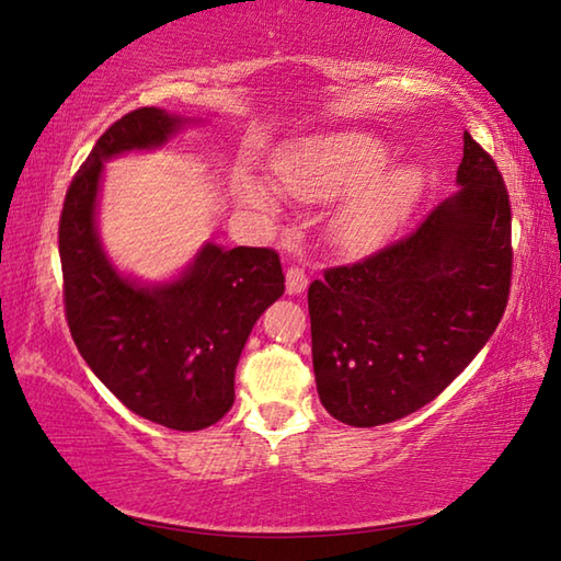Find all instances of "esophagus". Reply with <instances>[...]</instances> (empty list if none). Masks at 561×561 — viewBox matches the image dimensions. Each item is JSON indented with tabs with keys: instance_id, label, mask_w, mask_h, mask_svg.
Here are the masks:
<instances>
[{
	"instance_id": "1",
	"label": "esophagus",
	"mask_w": 561,
	"mask_h": 561,
	"mask_svg": "<svg viewBox=\"0 0 561 561\" xmlns=\"http://www.w3.org/2000/svg\"><path fill=\"white\" fill-rule=\"evenodd\" d=\"M307 284H309V279H307V274H304V270H299V267L287 270V294L289 297H299V294L307 291Z\"/></svg>"
}]
</instances>
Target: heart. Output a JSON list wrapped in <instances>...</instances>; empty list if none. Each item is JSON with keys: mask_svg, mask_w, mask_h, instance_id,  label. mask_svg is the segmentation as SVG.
<instances>
[{"mask_svg": "<svg viewBox=\"0 0 561 561\" xmlns=\"http://www.w3.org/2000/svg\"><path fill=\"white\" fill-rule=\"evenodd\" d=\"M386 144L368 133H334L291 144L272 163L282 190L301 201H334L348 195L331 220L334 240L348 252L381 247L421 201L423 173L415 165L388 163ZM234 195L267 217L282 213V197L267 180L237 173Z\"/></svg>", "mask_w": 561, "mask_h": 561, "instance_id": "heart-1", "label": "heart"}]
</instances>
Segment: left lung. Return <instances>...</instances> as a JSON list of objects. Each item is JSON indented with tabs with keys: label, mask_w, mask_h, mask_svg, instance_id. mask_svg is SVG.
<instances>
[{
	"label": "left lung",
	"mask_w": 561,
	"mask_h": 561,
	"mask_svg": "<svg viewBox=\"0 0 561 561\" xmlns=\"http://www.w3.org/2000/svg\"><path fill=\"white\" fill-rule=\"evenodd\" d=\"M458 193L405 240L311 282L319 401L354 428L393 423L443 393L507 307L510 197L465 130Z\"/></svg>",
	"instance_id": "obj_1"
}]
</instances>
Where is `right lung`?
I'll return each instance as SVG.
<instances>
[{
  "instance_id": "right-lung-1",
  "label": "right lung",
  "mask_w": 561,
  "mask_h": 561,
  "mask_svg": "<svg viewBox=\"0 0 561 561\" xmlns=\"http://www.w3.org/2000/svg\"><path fill=\"white\" fill-rule=\"evenodd\" d=\"M205 123L138 108L103 133L66 193L59 222L66 319L76 348L118 401L150 423L203 431L234 403V371L252 327L284 294L277 252L205 242L173 277L118 270L99 232L106 163L160 150Z\"/></svg>"
}]
</instances>
